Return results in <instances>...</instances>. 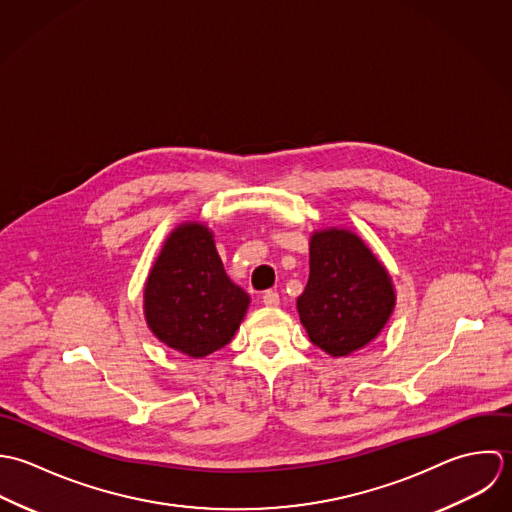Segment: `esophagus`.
Masks as SVG:
<instances>
[{
    "mask_svg": "<svg viewBox=\"0 0 512 512\" xmlns=\"http://www.w3.org/2000/svg\"><path fill=\"white\" fill-rule=\"evenodd\" d=\"M263 303H265L267 307H277V305L281 303V297H279L277 291H265V293H263Z\"/></svg>",
    "mask_w": 512,
    "mask_h": 512,
    "instance_id": "1",
    "label": "esophagus"
}]
</instances>
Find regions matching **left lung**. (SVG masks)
Listing matches in <instances>:
<instances>
[{
	"instance_id": "1",
	"label": "left lung",
	"mask_w": 512,
	"mask_h": 512,
	"mask_svg": "<svg viewBox=\"0 0 512 512\" xmlns=\"http://www.w3.org/2000/svg\"><path fill=\"white\" fill-rule=\"evenodd\" d=\"M396 303L388 271L350 231L310 239V275L297 308L314 346L346 356L374 340Z\"/></svg>"
}]
</instances>
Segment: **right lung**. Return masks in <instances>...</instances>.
Returning <instances> with one entry per match:
<instances>
[{
    "instance_id": "obj_1",
    "label": "right lung",
    "mask_w": 512,
    "mask_h": 512,
    "mask_svg": "<svg viewBox=\"0 0 512 512\" xmlns=\"http://www.w3.org/2000/svg\"><path fill=\"white\" fill-rule=\"evenodd\" d=\"M247 307L249 295L225 275L211 233L200 223L178 227L144 291L152 332L170 348L202 358L229 344Z\"/></svg>"
}]
</instances>
